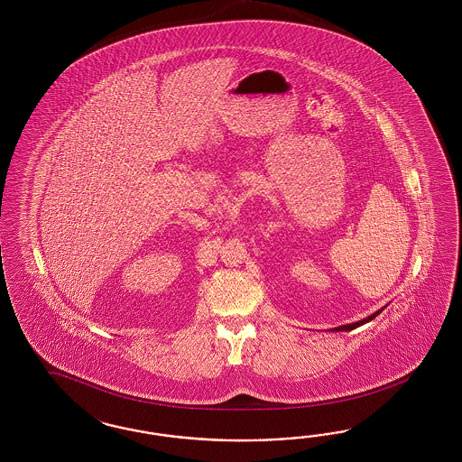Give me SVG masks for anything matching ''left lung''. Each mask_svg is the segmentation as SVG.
Wrapping results in <instances>:
<instances>
[{
	"label": "left lung",
	"instance_id": "obj_1",
	"mask_svg": "<svg viewBox=\"0 0 462 462\" xmlns=\"http://www.w3.org/2000/svg\"><path fill=\"white\" fill-rule=\"evenodd\" d=\"M386 307L381 308V310H378V311H374L373 315H369V317H365V319H363V320H359V322H354V323H347V325H340V327H336V328H330L332 332H349V330H354V328H357V327H361V325H364V323L371 322L373 319H376L378 317L379 313L383 311Z\"/></svg>",
	"mask_w": 462,
	"mask_h": 462
}]
</instances>
